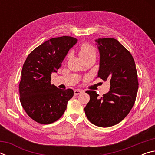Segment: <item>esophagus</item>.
Masks as SVG:
<instances>
[{"instance_id":"1","label":"esophagus","mask_w":155,"mask_h":155,"mask_svg":"<svg viewBox=\"0 0 155 155\" xmlns=\"http://www.w3.org/2000/svg\"><path fill=\"white\" fill-rule=\"evenodd\" d=\"M83 91L81 90H75L74 91V95L75 96H77L78 94H80L81 93H82Z\"/></svg>"}]
</instances>
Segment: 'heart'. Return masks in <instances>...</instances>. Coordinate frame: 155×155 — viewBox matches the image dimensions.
<instances>
[{
    "mask_svg": "<svg viewBox=\"0 0 155 155\" xmlns=\"http://www.w3.org/2000/svg\"><path fill=\"white\" fill-rule=\"evenodd\" d=\"M92 54H96V51L90 44L85 43L81 46L79 54L82 59L85 58Z\"/></svg>",
    "mask_w": 155,
    "mask_h": 155,
    "instance_id": "heart-1",
    "label": "heart"
}]
</instances>
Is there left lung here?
<instances>
[{
    "instance_id": "1",
    "label": "left lung",
    "mask_w": 155,
    "mask_h": 155,
    "mask_svg": "<svg viewBox=\"0 0 155 155\" xmlns=\"http://www.w3.org/2000/svg\"><path fill=\"white\" fill-rule=\"evenodd\" d=\"M95 42L100 54L97 77L109 81L110 89L101 98L95 91H86L90 99L84 110L93 124L109 127L121 122L135 103L137 70L133 56L117 40L98 38Z\"/></svg>"
}]
</instances>
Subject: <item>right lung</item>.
Listing matches in <instances>:
<instances>
[{"label":"right lung","instance_id":"right-lung-1","mask_svg":"<svg viewBox=\"0 0 155 155\" xmlns=\"http://www.w3.org/2000/svg\"><path fill=\"white\" fill-rule=\"evenodd\" d=\"M77 41L70 36L50 39L34 49L24 63L20 101L27 115L35 122L48 124L58 120L74 95L72 89H59L51 85V81L52 73L57 72Z\"/></svg>","mask_w":155,"mask_h":155}]
</instances>
